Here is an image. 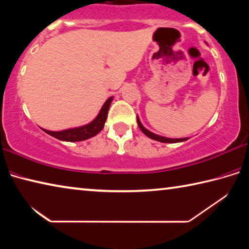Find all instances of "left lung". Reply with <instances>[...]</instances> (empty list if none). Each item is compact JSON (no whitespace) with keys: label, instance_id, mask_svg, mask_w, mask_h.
<instances>
[{"label":"left lung","instance_id":"left-lung-1","mask_svg":"<svg viewBox=\"0 0 249 249\" xmlns=\"http://www.w3.org/2000/svg\"><path fill=\"white\" fill-rule=\"evenodd\" d=\"M137 124H138V126H140L142 132L144 133L147 137H149L154 141H157V142H180L188 141V137H185V138H168V137L160 136V135H157V134H155L153 132H150V130H148L146 127H144V125L142 124V122H141L140 117H138V116H137Z\"/></svg>","mask_w":249,"mask_h":249}]
</instances>
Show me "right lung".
<instances>
[{
  "mask_svg": "<svg viewBox=\"0 0 249 249\" xmlns=\"http://www.w3.org/2000/svg\"><path fill=\"white\" fill-rule=\"evenodd\" d=\"M112 101L113 96L105 101L103 107H101L99 114L96 115L95 119L86 125L62 130H48L45 128L41 129H43L45 133L50 135V136H53L62 142H81L89 140V138L94 137L95 135H98L101 130L103 129L105 122H107L109 105H111Z\"/></svg>",
  "mask_w": 249,
  "mask_h": 249,
  "instance_id": "add662e5",
  "label": "right lung"
}]
</instances>
